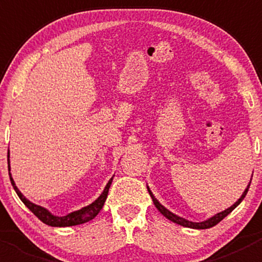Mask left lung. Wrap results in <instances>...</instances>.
I'll return each instance as SVG.
<instances>
[{"instance_id":"1","label":"left lung","mask_w":262,"mask_h":262,"mask_svg":"<svg viewBox=\"0 0 262 262\" xmlns=\"http://www.w3.org/2000/svg\"><path fill=\"white\" fill-rule=\"evenodd\" d=\"M250 184H251V181H250ZM250 184L247 185V187H246V189H245L244 194L241 195V198H239V199L237 200V202L234 203L233 205H231V207H229V208H227V209H226V210H223V212L214 214L213 216H210V218L205 219V221H203V222H191V221H187V219L181 218V216L176 215V214H173L172 212H170V210L166 209V208L163 207V205L161 204V203L158 202L157 199H156L155 195H153V194H152V191H150V190H149V187L147 186V189H148V192H149L150 198H152L153 204H155V207L157 208L158 210H160V213L162 214V215H165L166 218L170 219L171 222H173V223H176V224H180V226H182V227H187V228H194V229H207V228H212V227L215 226V224H218L219 222H221L222 219H223V218H226V216L228 215V214L231 213L232 210L234 209V208L238 207L239 203H241L242 200L245 199L246 194H247L248 187H250Z\"/></svg>"}]
</instances>
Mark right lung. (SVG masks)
Listing matches in <instances>:
<instances>
[{"mask_svg": "<svg viewBox=\"0 0 262 262\" xmlns=\"http://www.w3.org/2000/svg\"><path fill=\"white\" fill-rule=\"evenodd\" d=\"M9 153H10V150H9ZM7 163H9V171H10V155H7ZM9 175H10V180H11L12 186H14L15 191H16L17 196L20 198L21 202H23L24 204H25L26 207L31 210V212L35 214V215L38 216V218L40 219L43 223L48 224V226H52V227L78 226V224L86 223V222L94 219L95 216L99 214L100 210L102 209V207H104V203H105V200H106L107 192H109L110 185H112V181H113V178H112L109 180V182L106 184V186H105L104 191L101 192V195H100V196L97 198L95 202H92L90 205L81 208V209L76 210V212L67 214V215H64V216H58V215H54V214L50 213L48 209H46V208L40 207V205L34 204V203H31L30 200L26 199V198L21 194L20 190L17 189L16 184H15L14 179H12V176H11V172H9Z\"/></svg>", "mask_w": 262, "mask_h": 262, "instance_id": "add662e5", "label": "right lung"}]
</instances>
